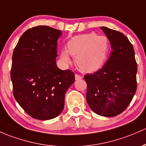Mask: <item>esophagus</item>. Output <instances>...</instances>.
Listing matches in <instances>:
<instances>
[{"mask_svg":"<svg viewBox=\"0 0 146 146\" xmlns=\"http://www.w3.org/2000/svg\"><path fill=\"white\" fill-rule=\"evenodd\" d=\"M75 77H76V80H81L82 78V77L81 76H79V75H78V74H76Z\"/></svg>","mask_w":146,"mask_h":146,"instance_id":"obj_1","label":"esophagus"}]
</instances>
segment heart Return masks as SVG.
I'll use <instances>...</instances> for the list:
<instances>
[{"label": "heart", "mask_w": 146, "mask_h": 146, "mask_svg": "<svg viewBox=\"0 0 146 146\" xmlns=\"http://www.w3.org/2000/svg\"><path fill=\"white\" fill-rule=\"evenodd\" d=\"M111 50V43L106 36L96 33L77 35L67 43V50L60 52V59L64 63H70V55L75 57L78 68L84 73H93L106 64Z\"/></svg>", "instance_id": "b5f03b06"}]
</instances>
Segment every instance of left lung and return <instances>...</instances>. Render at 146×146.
Listing matches in <instances>:
<instances>
[{
    "instance_id": "obj_1",
    "label": "left lung",
    "mask_w": 146,
    "mask_h": 146,
    "mask_svg": "<svg viewBox=\"0 0 146 146\" xmlns=\"http://www.w3.org/2000/svg\"><path fill=\"white\" fill-rule=\"evenodd\" d=\"M100 29L110 39L111 51L102 68L84 76L86 101L96 113L113 117L127 108L135 94L137 65L134 48L123 33Z\"/></svg>"
}]
</instances>
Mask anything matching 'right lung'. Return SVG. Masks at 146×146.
Here are the masks:
<instances>
[{
	"label": "right lung",
	"mask_w": 146,
	"mask_h": 146,
	"mask_svg": "<svg viewBox=\"0 0 146 146\" xmlns=\"http://www.w3.org/2000/svg\"><path fill=\"white\" fill-rule=\"evenodd\" d=\"M62 31L39 25L25 31L12 55L11 80L16 100L31 117L46 121L64 107L65 94L75 74L56 64L57 40Z\"/></svg>",
	"instance_id": "right-lung-1"
}]
</instances>
